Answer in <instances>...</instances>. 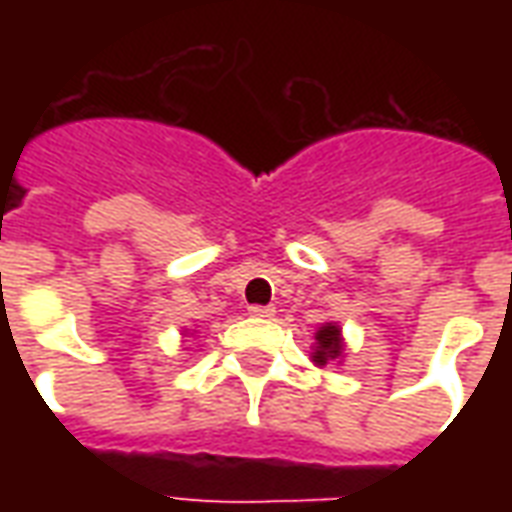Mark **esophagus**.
Listing matches in <instances>:
<instances>
[{
  "label": "esophagus",
  "instance_id": "esophagus-1",
  "mask_svg": "<svg viewBox=\"0 0 512 512\" xmlns=\"http://www.w3.org/2000/svg\"><path fill=\"white\" fill-rule=\"evenodd\" d=\"M274 307H271V304H268V307H263V304H252V307H249V315H255V318H274Z\"/></svg>",
  "mask_w": 512,
  "mask_h": 512
}]
</instances>
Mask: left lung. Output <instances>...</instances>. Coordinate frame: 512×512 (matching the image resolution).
<instances>
[{
    "label": "left lung",
    "instance_id": "left-lung-1",
    "mask_svg": "<svg viewBox=\"0 0 512 512\" xmlns=\"http://www.w3.org/2000/svg\"><path fill=\"white\" fill-rule=\"evenodd\" d=\"M315 340H318V345H315V354H312V359H315V365H326L329 359H337V356L343 354V340H340V329L337 326H321V332L315 334Z\"/></svg>",
    "mask_w": 512,
    "mask_h": 512
}]
</instances>
